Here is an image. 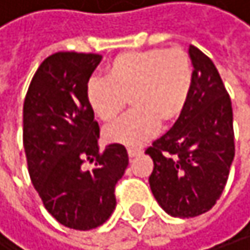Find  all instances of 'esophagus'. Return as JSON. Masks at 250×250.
Returning a JSON list of instances; mask_svg holds the SVG:
<instances>
[{
    "mask_svg": "<svg viewBox=\"0 0 250 250\" xmlns=\"http://www.w3.org/2000/svg\"><path fill=\"white\" fill-rule=\"evenodd\" d=\"M127 153H129V157H130V159H133V157L139 156V154H141L142 151H141V150H132V148H130V150H129Z\"/></svg>",
    "mask_w": 250,
    "mask_h": 250,
    "instance_id": "esophagus-1",
    "label": "esophagus"
}]
</instances>
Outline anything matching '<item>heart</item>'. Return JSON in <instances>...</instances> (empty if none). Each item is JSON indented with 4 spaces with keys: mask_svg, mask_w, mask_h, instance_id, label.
<instances>
[{
    "mask_svg": "<svg viewBox=\"0 0 250 250\" xmlns=\"http://www.w3.org/2000/svg\"><path fill=\"white\" fill-rule=\"evenodd\" d=\"M193 87V65L180 47H153L115 55L106 65V78H91L87 102L103 123H112L130 99L132 112L108 129L109 144L139 147L154 136L159 126L171 127L183 115Z\"/></svg>",
    "mask_w": 250,
    "mask_h": 250,
    "instance_id": "1",
    "label": "heart"
}]
</instances>
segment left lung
Masks as SVG:
<instances>
[{
	"mask_svg": "<svg viewBox=\"0 0 250 250\" xmlns=\"http://www.w3.org/2000/svg\"><path fill=\"white\" fill-rule=\"evenodd\" d=\"M193 87L180 120L147 148L159 206L174 217L208 211L222 195L234 160L232 106L213 61L189 46Z\"/></svg>",
	"mask_w": 250,
	"mask_h": 250,
	"instance_id": "8db88e82",
	"label": "left lung"
}]
</instances>
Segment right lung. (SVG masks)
<instances>
[{
	"label": "right lung",
	"mask_w": 250,
	"mask_h": 250,
	"mask_svg": "<svg viewBox=\"0 0 250 250\" xmlns=\"http://www.w3.org/2000/svg\"><path fill=\"white\" fill-rule=\"evenodd\" d=\"M99 54L57 52L37 69L23 102V147L44 208L67 228L88 231L115 210V185L129 165L124 146L99 151V124L85 96ZM95 162L87 170L83 163Z\"/></svg>",
	"instance_id": "right-lung-1"
}]
</instances>
